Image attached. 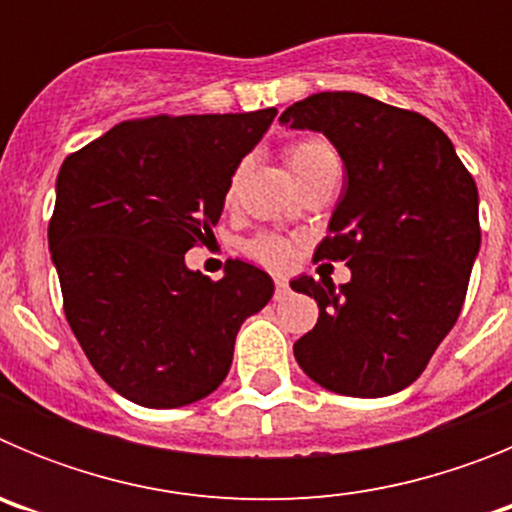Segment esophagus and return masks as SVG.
Instances as JSON below:
<instances>
[{
	"label": "esophagus",
	"instance_id": "34e87169",
	"mask_svg": "<svg viewBox=\"0 0 512 512\" xmlns=\"http://www.w3.org/2000/svg\"><path fill=\"white\" fill-rule=\"evenodd\" d=\"M289 295V282L284 277L277 279V289H274V300H284Z\"/></svg>",
	"mask_w": 512,
	"mask_h": 512
}]
</instances>
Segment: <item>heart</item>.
<instances>
[{"mask_svg": "<svg viewBox=\"0 0 512 512\" xmlns=\"http://www.w3.org/2000/svg\"><path fill=\"white\" fill-rule=\"evenodd\" d=\"M284 158H287L289 169L295 174V179L300 184H305L307 179L318 174V171L328 169V166H338V156L333 151L328 140L323 138H302L295 140L292 146H287L284 151ZM243 174V164L233 171V179L228 184V202L233 200L235 187H238V179ZM248 256L253 261H259V264L269 266V269H287L295 259V246L287 238H279V235H259V238H253L251 243L246 246Z\"/></svg>", "mask_w": 512, "mask_h": 512, "instance_id": "heart-1", "label": "heart"}]
</instances>
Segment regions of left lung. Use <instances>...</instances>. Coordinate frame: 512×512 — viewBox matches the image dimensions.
Wrapping results in <instances>:
<instances>
[{
    "instance_id": "left-lung-1",
    "label": "left lung",
    "mask_w": 512,
    "mask_h": 512,
    "mask_svg": "<svg viewBox=\"0 0 512 512\" xmlns=\"http://www.w3.org/2000/svg\"><path fill=\"white\" fill-rule=\"evenodd\" d=\"M279 122L323 133L346 166L315 261H346L351 282H292L320 307L315 328L295 343L297 364L338 395L405 390L467 297L482 241L477 184L438 125L366 94H312Z\"/></svg>"
}]
</instances>
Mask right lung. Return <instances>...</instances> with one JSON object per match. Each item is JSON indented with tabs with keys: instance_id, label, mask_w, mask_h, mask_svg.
Returning a JSON list of instances; mask_svg holds the SVG:
<instances>
[{
	"instance_id": "1",
	"label": "right lung",
	"mask_w": 512,
	"mask_h": 512,
	"mask_svg": "<svg viewBox=\"0 0 512 512\" xmlns=\"http://www.w3.org/2000/svg\"><path fill=\"white\" fill-rule=\"evenodd\" d=\"M277 110L125 120L66 156L48 246L63 312L112 390L143 408L215 392L238 328L274 295L266 271L228 261L212 282L184 253L207 243L241 158Z\"/></svg>"
}]
</instances>
